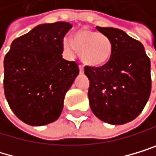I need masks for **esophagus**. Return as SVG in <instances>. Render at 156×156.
<instances>
[{
	"label": "esophagus",
	"mask_w": 156,
	"mask_h": 156,
	"mask_svg": "<svg viewBox=\"0 0 156 156\" xmlns=\"http://www.w3.org/2000/svg\"><path fill=\"white\" fill-rule=\"evenodd\" d=\"M79 69H80V74H83V72H84V70H83V67L81 66V65H80V66H79Z\"/></svg>",
	"instance_id": "1"
}]
</instances>
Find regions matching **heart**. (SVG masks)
<instances>
[{
	"label": "heart",
	"instance_id": "1",
	"mask_svg": "<svg viewBox=\"0 0 156 156\" xmlns=\"http://www.w3.org/2000/svg\"><path fill=\"white\" fill-rule=\"evenodd\" d=\"M62 45L69 55L80 51L81 61L91 67H101L106 64L112 55L111 41L105 35L91 30L82 29L75 33L74 40L64 37Z\"/></svg>",
	"mask_w": 156,
	"mask_h": 156
}]
</instances>
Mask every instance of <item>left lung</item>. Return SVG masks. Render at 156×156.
I'll list each match as a JSON object with an SVG mask.
<instances>
[{
  "mask_svg": "<svg viewBox=\"0 0 156 156\" xmlns=\"http://www.w3.org/2000/svg\"><path fill=\"white\" fill-rule=\"evenodd\" d=\"M97 30L112 44V55L100 68L85 67L89 105L95 116L110 125H124L142 112L151 90V60L144 46L119 29Z\"/></svg>",
  "mask_w": 156,
  "mask_h": 156,
  "instance_id": "8db88e82",
  "label": "left lung"
}]
</instances>
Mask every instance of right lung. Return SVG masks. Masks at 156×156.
I'll list each match as a JSON object with an SVG mask.
<instances>
[{"mask_svg":"<svg viewBox=\"0 0 156 156\" xmlns=\"http://www.w3.org/2000/svg\"><path fill=\"white\" fill-rule=\"evenodd\" d=\"M67 22L38 25L11 43L4 60V89L11 110L24 123L45 126L58 119L65 94L80 71L62 58Z\"/></svg>","mask_w":156,"mask_h":156,"instance_id":"add662e5","label":"right lung"}]
</instances>
